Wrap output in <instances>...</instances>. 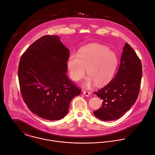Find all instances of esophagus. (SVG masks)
Wrapping results in <instances>:
<instances>
[{"label":"esophagus","instance_id":"esophagus-1","mask_svg":"<svg viewBox=\"0 0 155 155\" xmlns=\"http://www.w3.org/2000/svg\"><path fill=\"white\" fill-rule=\"evenodd\" d=\"M83 94L86 96V97H89L90 96V93L88 91H84Z\"/></svg>","mask_w":155,"mask_h":155}]
</instances>
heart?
Segmentation results:
<instances>
[{"label":"heart","instance_id":"b5f03b06","mask_svg":"<svg viewBox=\"0 0 155 155\" xmlns=\"http://www.w3.org/2000/svg\"><path fill=\"white\" fill-rule=\"evenodd\" d=\"M118 64L115 54L103 46L91 45L81 49L78 55H71L67 68L71 79L78 82L87 73L88 77L83 86L90 88L95 84L102 87L112 79Z\"/></svg>","mask_w":155,"mask_h":155}]
</instances>
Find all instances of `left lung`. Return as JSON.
I'll return each instance as SVG.
<instances>
[{
  "label": "left lung",
  "mask_w": 155,
  "mask_h": 155,
  "mask_svg": "<svg viewBox=\"0 0 155 155\" xmlns=\"http://www.w3.org/2000/svg\"><path fill=\"white\" fill-rule=\"evenodd\" d=\"M142 73L141 60L126 43L115 76L103 88L94 92L103 100L102 107L93 112L95 117L104 121L116 120L129 110L138 98Z\"/></svg>",
  "instance_id": "obj_1"
}]
</instances>
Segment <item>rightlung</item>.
Masks as SVG:
<instances>
[{
  "label": "right lung",
  "instance_id": "add662e5",
  "mask_svg": "<svg viewBox=\"0 0 155 155\" xmlns=\"http://www.w3.org/2000/svg\"><path fill=\"white\" fill-rule=\"evenodd\" d=\"M70 51L58 35H45L22 54L18 77L23 99L31 112L48 120H59L81 90L66 74Z\"/></svg>",
  "mask_w": 155,
  "mask_h": 155
}]
</instances>
